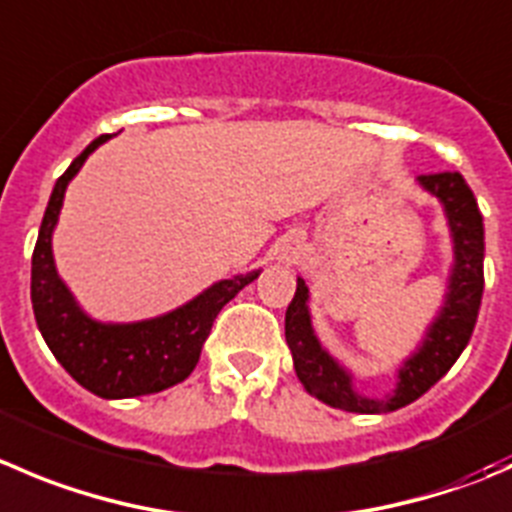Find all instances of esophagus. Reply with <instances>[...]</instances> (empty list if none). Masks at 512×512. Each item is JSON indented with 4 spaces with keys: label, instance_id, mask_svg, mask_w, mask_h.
Instances as JSON below:
<instances>
[{
    "label": "esophagus",
    "instance_id": "esophagus-1",
    "mask_svg": "<svg viewBox=\"0 0 512 512\" xmlns=\"http://www.w3.org/2000/svg\"><path fill=\"white\" fill-rule=\"evenodd\" d=\"M302 255V240L297 235H287L285 240L280 242V250H277V260L285 262V265H292L297 262V257Z\"/></svg>",
    "mask_w": 512,
    "mask_h": 512
}]
</instances>
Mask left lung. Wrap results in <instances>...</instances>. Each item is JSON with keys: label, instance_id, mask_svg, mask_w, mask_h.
<instances>
[{"label": "left lung", "instance_id": "obj_1", "mask_svg": "<svg viewBox=\"0 0 512 512\" xmlns=\"http://www.w3.org/2000/svg\"><path fill=\"white\" fill-rule=\"evenodd\" d=\"M418 185L443 205L453 237V267L440 312L425 330L418 350L398 367L395 390L385 398L357 393L355 377L322 347L310 317V287L297 277V290L285 312V340L302 388L312 398L347 413L380 415L415 403L455 365L470 342L483 300L485 230L473 190L460 172L418 177Z\"/></svg>", "mask_w": 512, "mask_h": 512}]
</instances>
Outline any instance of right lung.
Here are the masks:
<instances>
[{
  "mask_svg": "<svg viewBox=\"0 0 512 512\" xmlns=\"http://www.w3.org/2000/svg\"><path fill=\"white\" fill-rule=\"evenodd\" d=\"M107 140L109 135H102L89 142L54 185L32 255V307L39 332L59 365L89 393L122 400L160 393L190 377L215 317L242 287L260 277V270L215 282L177 310L150 320L102 322L89 317L59 277L52 235L67 185Z\"/></svg>",
  "mask_w": 512,
  "mask_h": 512,
  "instance_id": "right-lung-1",
  "label": "right lung"
}]
</instances>
